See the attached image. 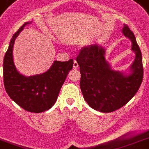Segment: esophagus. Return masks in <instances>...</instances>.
<instances>
[{
    "instance_id": "esophagus-1",
    "label": "esophagus",
    "mask_w": 149,
    "mask_h": 149,
    "mask_svg": "<svg viewBox=\"0 0 149 149\" xmlns=\"http://www.w3.org/2000/svg\"><path fill=\"white\" fill-rule=\"evenodd\" d=\"M79 67V64L78 63H77V61H76V60H74V62H73V67H74L75 69L78 68Z\"/></svg>"
}]
</instances>
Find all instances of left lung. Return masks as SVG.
<instances>
[{"instance_id": "left-lung-1", "label": "left lung", "mask_w": 149, "mask_h": 149, "mask_svg": "<svg viewBox=\"0 0 149 149\" xmlns=\"http://www.w3.org/2000/svg\"><path fill=\"white\" fill-rule=\"evenodd\" d=\"M122 32L131 40L136 53L130 75L111 70L105 61V51L97 45L82 48L77 57L83 98L92 108L103 113L117 111L127 104L138 92L143 79L142 53L136 37L127 25L124 24Z\"/></svg>"}]
</instances>
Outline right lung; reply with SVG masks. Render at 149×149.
<instances>
[{
  "instance_id": "obj_1",
  "label": "right lung",
  "mask_w": 149,
  "mask_h": 149,
  "mask_svg": "<svg viewBox=\"0 0 149 149\" xmlns=\"http://www.w3.org/2000/svg\"><path fill=\"white\" fill-rule=\"evenodd\" d=\"M26 22L13 36L3 58V84L10 98L19 107L32 113L49 110L56 102L60 90L70 70L73 60L61 62L55 61L51 68L42 74L26 77L19 74L13 60L15 39L23 29Z\"/></svg>"
}]
</instances>
